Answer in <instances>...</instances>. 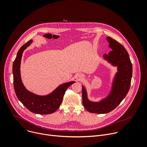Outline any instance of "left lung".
<instances>
[{"label":"left lung","instance_id":"8db88e82","mask_svg":"<svg viewBox=\"0 0 147 147\" xmlns=\"http://www.w3.org/2000/svg\"><path fill=\"white\" fill-rule=\"evenodd\" d=\"M109 47L112 49L108 55L104 54V59L114 66L117 72L114 77L109 95L100 101H90L85 87L82 86L83 106L90 113H107L115 109L127 94L131 84L133 66L129 53L125 48L116 40L107 37Z\"/></svg>","mask_w":147,"mask_h":147}]
</instances>
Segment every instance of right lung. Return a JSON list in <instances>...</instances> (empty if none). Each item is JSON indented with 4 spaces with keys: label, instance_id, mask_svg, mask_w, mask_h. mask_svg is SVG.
<instances>
[{
    "label": "right lung",
    "instance_id": "1",
    "mask_svg": "<svg viewBox=\"0 0 147 147\" xmlns=\"http://www.w3.org/2000/svg\"><path fill=\"white\" fill-rule=\"evenodd\" d=\"M32 42V40H30L20 48L13 62V74L15 92L18 100L31 112L40 115L53 113L60 107L63 98L68 87L75 81L63 84L52 92L45 96L38 95L28 91L23 85L21 78L20 65L24 51Z\"/></svg>",
    "mask_w": 147,
    "mask_h": 147
}]
</instances>
